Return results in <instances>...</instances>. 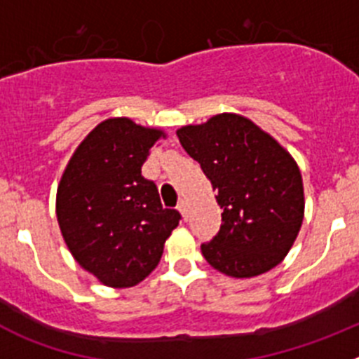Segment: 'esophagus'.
Instances as JSON below:
<instances>
[{"mask_svg": "<svg viewBox=\"0 0 359 359\" xmlns=\"http://www.w3.org/2000/svg\"><path fill=\"white\" fill-rule=\"evenodd\" d=\"M177 210L182 212V215L183 217H189V201H187V199H182V201H180V205H177Z\"/></svg>", "mask_w": 359, "mask_h": 359, "instance_id": "obj_1", "label": "esophagus"}]
</instances>
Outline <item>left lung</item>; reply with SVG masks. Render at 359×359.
<instances>
[{"instance_id": "8db88e82", "label": "left lung", "mask_w": 359, "mask_h": 359, "mask_svg": "<svg viewBox=\"0 0 359 359\" xmlns=\"http://www.w3.org/2000/svg\"><path fill=\"white\" fill-rule=\"evenodd\" d=\"M183 149L201 165L223 224L201 253L233 278L262 275L280 264L304 221V183L297 161L273 136L237 113L176 131Z\"/></svg>"}]
</instances>
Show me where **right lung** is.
I'll return each mask as SVG.
<instances>
[{"mask_svg": "<svg viewBox=\"0 0 359 359\" xmlns=\"http://www.w3.org/2000/svg\"><path fill=\"white\" fill-rule=\"evenodd\" d=\"M158 128L116 116L88 133L57 187L55 214L73 259L107 287H133L156 268L180 214L163 208L142 165Z\"/></svg>", "mask_w": 359, "mask_h": 359, "instance_id": "add662e5", "label": "right lung"}]
</instances>
